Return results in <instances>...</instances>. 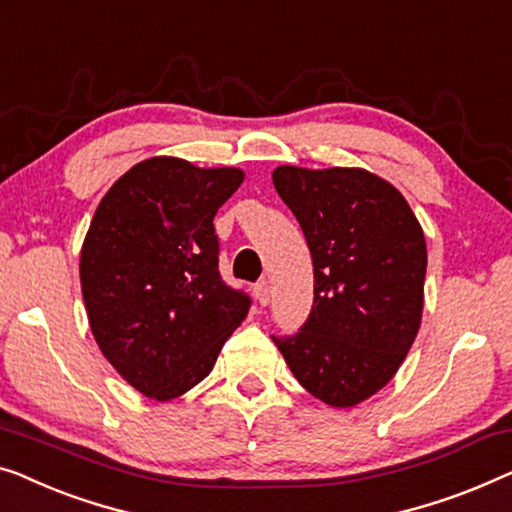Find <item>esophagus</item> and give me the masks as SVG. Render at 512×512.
<instances>
[{
  "mask_svg": "<svg viewBox=\"0 0 512 512\" xmlns=\"http://www.w3.org/2000/svg\"><path fill=\"white\" fill-rule=\"evenodd\" d=\"M254 295H256L258 305L268 307L270 305V286H268V281H258V284L254 286Z\"/></svg>",
  "mask_w": 512,
  "mask_h": 512,
  "instance_id": "1",
  "label": "esophagus"
}]
</instances>
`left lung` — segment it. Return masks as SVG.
Instances as JSON below:
<instances>
[{
  "instance_id": "8db88e82",
  "label": "left lung",
  "mask_w": 512,
  "mask_h": 512,
  "mask_svg": "<svg viewBox=\"0 0 512 512\" xmlns=\"http://www.w3.org/2000/svg\"><path fill=\"white\" fill-rule=\"evenodd\" d=\"M314 263L300 332L272 337L302 388L348 409L397 374L425 302L427 244L406 198L365 168H274Z\"/></svg>"
}]
</instances>
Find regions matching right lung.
<instances>
[{
    "label": "right lung",
    "mask_w": 512,
    "mask_h": 512,
    "mask_svg": "<svg viewBox=\"0 0 512 512\" xmlns=\"http://www.w3.org/2000/svg\"><path fill=\"white\" fill-rule=\"evenodd\" d=\"M242 180L240 168L145 159L108 189L85 235L92 335L117 374L157 402L201 383L249 314V295L221 279L212 224Z\"/></svg>",
    "instance_id": "obj_1"
}]
</instances>
